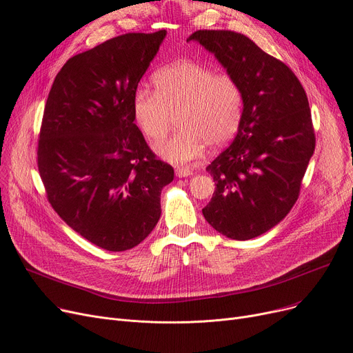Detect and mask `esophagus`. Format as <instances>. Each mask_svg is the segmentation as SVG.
<instances>
[{"label":"esophagus","mask_w":353,"mask_h":353,"mask_svg":"<svg viewBox=\"0 0 353 353\" xmlns=\"http://www.w3.org/2000/svg\"><path fill=\"white\" fill-rule=\"evenodd\" d=\"M192 174V170L189 169H176V176L180 177H189Z\"/></svg>","instance_id":"1"}]
</instances>
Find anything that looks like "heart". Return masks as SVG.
Here are the masks:
<instances>
[{"mask_svg": "<svg viewBox=\"0 0 353 353\" xmlns=\"http://www.w3.org/2000/svg\"><path fill=\"white\" fill-rule=\"evenodd\" d=\"M154 91L137 88L133 116L141 133L161 140L177 117L179 132L159 143L156 153L177 165H189L233 139L243 117V91L228 72L197 61L174 63L153 76Z\"/></svg>", "mask_w": 353, "mask_h": 353, "instance_id": "1", "label": "heart"}]
</instances>
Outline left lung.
I'll return each instance as SVG.
<instances>
[{
	"label": "left lung",
	"mask_w": 353,
	"mask_h": 353,
	"mask_svg": "<svg viewBox=\"0 0 353 353\" xmlns=\"http://www.w3.org/2000/svg\"><path fill=\"white\" fill-rule=\"evenodd\" d=\"M188 41L213 52L243 91L237 134L206 170L216 189L203 216L234 240L257 237L279 223L301 194L314 152V128L299 79L249 37L199 30Z\"/></svg>",
	"instance_id": "8db88e82"
}]
</instances>
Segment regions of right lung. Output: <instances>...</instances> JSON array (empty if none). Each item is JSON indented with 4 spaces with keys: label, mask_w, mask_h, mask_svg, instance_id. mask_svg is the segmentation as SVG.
<instances>
[{
    "label": "right lung",
    "mask_w": 353,
    "mask_h": 353,
    "mask_svg": "<svg viewBox=\"0 0 353 353\" xmlns=\"http://www.w3.org/2000/svg\"><path fill=\"white\" fill-rule=\"evenodd\" d=\"M164 37L128 32L74 55L46 103L37 164L47 199L72 230L108 252L150 234L161 189L174 177L133 116L134 91Z\"/></svg>",
    "instance_id": "right-lung-1"
}]
</instances>
